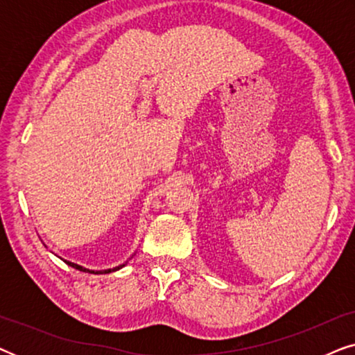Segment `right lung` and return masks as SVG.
Returning a JSON list of instances; mask_svg holds the SVG:
<instances>
[{
  "mask_svg": "<svg viewBox=\"0 0 355 355\" xmlns=\"http://www.w3.org/2000/svg\"><path fill=\"white\" fill-rule=\"evenodd\" d=\"M67 265L69 266H72V268H76V270H80V271H87V273H111V271H118L119 268H123V266L125 265V263H123V265H119V266H114V268H108V270H100V271H95V270H89V268H84V266H80V265H77V263H72V261H67V260H64Z\"/></svg>",
  "mask_w": 355,
  "mask_h": 355,
  "instance_id": "obj_1",
  "label": "right lung"
}]
</instances>
